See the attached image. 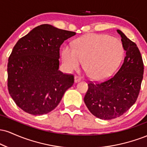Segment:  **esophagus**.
Wrapping results in <instances>:
<instances>
[{
    "mask_svg": "<svg viewBox=\"0 0 147 147\" xmlns=\"http://www.w3.org/2000/svg\"><path fill=\"white\" fill-rule=\"evenodd\" d=\"M81 79H82V78H81L80 77H78V76H75V83H77V82H80Z\"/></svg>",
    "mask_w": 147,
    "mask_h": 147,
    "instance_id": "34e87169",
    "label": "esophagus"
}]
</instances>
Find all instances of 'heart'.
<instances>
[{
    "label": "heart",
    "mask_w": 147,
    "mask_h": 147,
    "mask_svg": "<svg viewBox=\"0 0 147 147\" xmlns=\"http://www.w3.org/2000/svg\"><path fill=\"white\" fill-rule=\"evenodd\" d=\"M119 40L107 34H90L78 38L75 47L65 46L62 60L68 70H77L84 61V68L94 80L108 78L117 69L124 56Z\"/></svg>",
    "instance_id": "heart-1"
}]
</instances>
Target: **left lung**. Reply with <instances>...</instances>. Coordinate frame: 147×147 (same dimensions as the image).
<instances>
[{
	"label": "left lung",
	"instance_id": "1",
	"mask_svg": "<svg viewBox=\"0 0 147 147\" xmlns=\"http://www.w3.org/2000/svg\"><path fill=\"white\" fill-rule=\"evenodd\" d=\"M126 51L122 66L111 78L90 82L84 102L90 112L102 119H112L126 113L137 100L144 73V63L137 45L117 30Z\"/></svg>",
	"mask_w": 147,
	"mask_h": 147
}]
</instances>
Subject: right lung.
<instances>
[{"instance_id":"1","label":"right lung","mask_w":147,"mask_h":147,"mask_svg":"<svg viewBox=\"0 0 147 147\" xmlns=\"http://www.w3.org/2000/svg\"><path fill=\"white\" fill-rule=\"evenodd\" d=\"M75 32L51 25L37 26L20 38L8 59L7 88L18 107L34 115L55 109L74 84V76L59 70V50Z\"/></svg>"}]
</instances>
